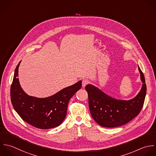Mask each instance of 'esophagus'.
Masks as SVG:
<instances>
[{"label":"esophagus","mask_w":156,"mask_h":156,"mask_svg":"<svg viewBox=\"0 0 156 156\" xmlns=\"http://www.w3.org/2000/svg\"><path fill=\"white\" fill-rule=\"evenodd\" d=\"M88 83H89V81L87 80H86V79L83 80V81H82V86H83V87H84L88 84Z\"/></svg>","instance_id":"obj_1"}]
</instances>
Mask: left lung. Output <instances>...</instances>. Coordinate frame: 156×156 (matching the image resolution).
Here are the masks:
<instances>
[{
    "label": "left lung",
    "instance_id": "8db88e82",
    "mask_svg": "<svg viewBox=\"0 0 156 156\" xmlns=\"http://www.w3.org/2000/svg\"><path fill=\"white\" fill-rule=\"evenodd\" d=\"M138 68L142 86L139 94L129 100L114 98L92 84L86 85L90 112L99 125L105 128L120 126L129 122L140 113L146 96L147 86L139 65Z\"/></svg>",
    "mask_w": 156,
    "mask_h": 156
}]
</instances>
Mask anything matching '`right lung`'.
<instances>
[{"mask_svg":"<svg viewBox=\"0 0 156 156\" xmlns=\"http://www.w3.org/2000/svg\"><path fill=\"white\" fill-rule=\"evenodd\" d=\"M20 62L14 70L10 90L14 110L23 120L37 128L47 129L58 126L66 118L70 99L81 89L82 81L80 80L48 97L30 96L19 83L18 69Z\"/></svg>","mask_w":156,"mask_h":156,"instance_id":"obj_1","label":"right lung"}]
</instances>
